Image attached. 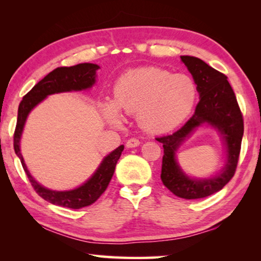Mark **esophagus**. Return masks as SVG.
I'll list each match as a JSON object with an SVG mask.
<instances>
[{"instance_id":"1","label":"esophagus","mask_w":261,"mask_h":261,"mask_svg":"<svg viewBox=\"0 0 261 261\" xmlns=\"http://www.w3.org/2000/svg\"><path fill=\"white\" fill-rule=\"evenodd\" d=\"M125 145H126L127 148H134V147L139 146L140 141L138 139H136V138H131V139H129V140L126 141Z\"/></svg>"}]
</instances>
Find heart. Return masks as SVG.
I'll return each instance as SVG.
<instances>
[{"instance_id": "b5f03b06", "label": "heart", "mask_w": 261, "mask_h": 261, "mask_svg": "<svg viewBox=\"0 0 261 261\" xmlns=\"http://www.w3.org/2000/svg\"><path fill=\"white\" fill-rule=\"evenodd\" d=\"M197 99V87L187 74H173L155 67L129 70L115 86L114 102L102 106L106 121L121 123L118 110L136 114L140 126L149 134H163L189 116Z\"/></svg>"}]
</instances>
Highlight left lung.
I'll use <instances>...</instances> for the list:
<instances>
[{"label":"left lung","instance_id":"obj_1","mask_svg":"<svg viewBox=\"0 0 261 261\" xmlns=\"http://www.w3.org/2000/svg\"><path fill=\"white\" fill-rule=\"evenodd\" d=\"M192 74L199 93V102L192 117L173 135L156 138L163 144L161 180L175 196L199 199L220 191L235 174L244 132L243 116L226 74L194 56H180ZM208 125L219 132L226 147V166L220 173L207 179H194L179 167L175 152L182 141L198 127Z\"/></svg>","mask_w":261,"mask_h":261}]
</instances>
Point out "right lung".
I'll return each instance as SVG.
<instances>
[{"label":"right lung","mask_w":261,"mask_h":261,"mask_svg":"<svg viewBox=\"0 0 261 261\" xmlns=\"http://www.w3.org/2000/svg\"><path fill=\"white\" fill-rule=\"evenodd\" d=\"M100 69L98 64L93 63H81L73 67H61L53 70L47 76L41 79L37 85L26 94L18 107V117H17V125L14 135V148L19 158L24 170L30 179L31 184L37 193L43 199L53 205L68 208L79 210L82 207L92 205L99 199L108 184L112 179L115 167L120 159L124 146L121 145L107 156L103 158L100 166L96 168L94 174L88 178L85 183L76 189L68 190V191H55V190L42 187L40 183L33 178L30 174L28 167L20 152V138L23 135L25 122L28 120L29 114L35 106L45 100L48 95L55 93H63V92L83 91L91 88L95 84L96 70Z\"/></svg>","instance_id":"right-lung-1"}]
</instances>
